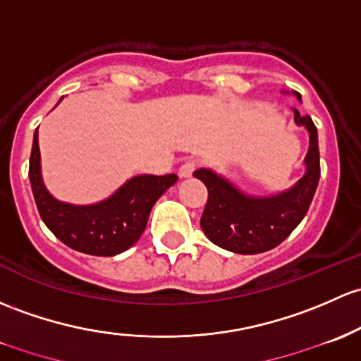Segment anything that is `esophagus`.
Wrapping results in <instances>:
<instances>
[{
  "mask_svg": "<svg viewBox=\"0 0 361 361\" xmlns=\"http://www.w3.org/2000/svg\"><path fill=\"white\" fill-rule=\"evenodd\" d=\"M195 169H197V162L195 161H185L183 164L180 166V169H178V174H180L181 178H190Z\"/></svg>",
  "mask_w": 361,
  "mask_h": 361,
  "instance_id": "34e87169",
  "label": "esophagus"
}]
</instances>
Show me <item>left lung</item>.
Wrapping results in <instances>:
<instances>
[{
    "instance_id": "obj_1",
    "label": "left lung",
    "mask_w": 361,
    "mask_h": 361,
    "mask_svg": "<svg viewBox=\"0 0 361 361\" xmlns=\"http://www.w3.org/2000/svg\"><path fill=\"white\" fill-rule=\"evenodd\" d=\"M299 97V94H298ZM295 123L310 131V150L306 155V173L289 192L268 199L242 195L228 181L209 169H199V178L207 188L200 226L204 233L219 247L237 254H259L282 244L301 223L320 180V152L318 133L310 116L294 111Z\"/></svg>"
}]
</instances>
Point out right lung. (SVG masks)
<instances>
[{
	"instance_id": "1",
	"label": "right lung",
	"mask_w": 361,
	"mask_h": 361,
	"mask_svg": "<svg viewBox=\"0 0 361 361\" xmlns=\"http://www.w3.org/2000/svg\"><path fill=\"white\" fill-rule=\"evenodd\" d=\"M29 180L41 219L59 240L91 256H116L136 244L154 204L176 183L178 176L143 174L128 181L105 202L86 207L69 206L53 199L41 181L36 130L29 159Z\"/></svg>"
}]
</instances>
